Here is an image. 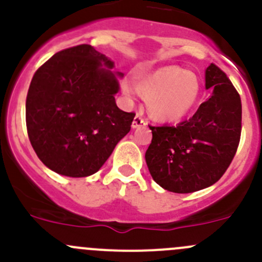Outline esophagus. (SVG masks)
I'll list each match as a JSON object with an SVG mask.
<instances>
[{
  "label": "esophagus",
  "instance_id": "esophagus-1",
  "mask_svg": "<svg viewBox=\"0 0 262 262\" xmlns=\"http://www.w3.org/2000/svg\"><path fill=\"white\" fill-rule=\"evenodd\" d=\"M146 124H147V121L144 120V119L142 118L141 115L137 114L136 118H134L133 123H132V126H133V128L136 129V128H141V126H144V125H146Z\"/></svg>",
  "mask_w": 262,
  "mask_h": 262
}]
</instances>
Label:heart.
<instances>
[{"label": "heart", "mask_w": 262, "mask_h": 262, "mask_svg": "<svg viewBox=\"0 0 262 262\" xmlns=\"http://www.w3.org/2000/svg\"><path fill=\"white\" fill-rule=\"evenodd\" d=\"M137 90L148 99V110L153 118L176 121L196 104L200 83L192 72L178 66H167L137 81Z\"/></svg>", "instance_id": "b5f03b06"}]
</instances>
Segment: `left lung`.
<instances>
[{
    "instance_id": "obj_1",
    "label": "left lung",
    "mask_w": 262,
    "mask_h": 262,
    "mask_svg": "<svg viewBox=\"0 0 262 262\" xmlns=\"http://www.w3.org/2000/svg\"><path fill=\"white\" fill-rule=\"evenodd\" d=\"M212 96L178 125L152 126L146 162L153 180L168 191L187 194L215 184L231 165L242 129L241 97L214 63L205 71Z\"/></svg>"
}]
</instances>
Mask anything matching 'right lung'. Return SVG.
<instances>
[{
	"label": "right lung",
	"instance_id": "add662e5",
	"mask_svg": "<svg viewBox=\"0 0 262 262\" xmlns=\"http://www.w3.org/2000/svg\"><path fill=\"white\" fill-rule=\"evenodd\" d=\"M114 62L90 44L55 53L36 70L26 96V129L39 160L54 172H97L136 114L116 106ZM119 76H123L119 73Z\"/></svg>",
	"mask_w": 262,
	"mask_h": 262
}]
</instances>
